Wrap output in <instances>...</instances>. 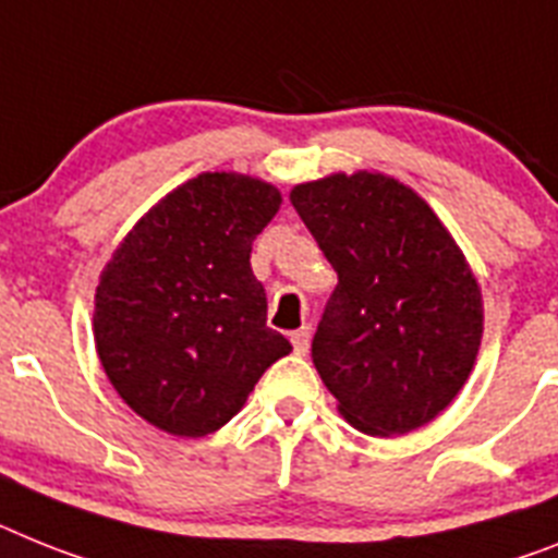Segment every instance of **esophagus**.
I'll list each match as a JSON object with an SVG mask.
<instances>
[{"mask_svg":"<svg viewBox=\"0 0 558 558\" xmlns=\"http://www.w3.org/2000/svg\"><path fill=\"white\" fill-rule=\"evenodd\" d=\"M292 345H294V354H306L308 351V329L303 326V329L292 331Z\"/></svg>","mask_w":558,"mask_h":558,"instance_id":"obj_1","label":"esophagus"}]
</instances>
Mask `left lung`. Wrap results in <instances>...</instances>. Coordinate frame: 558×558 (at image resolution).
I'll return each instance as SVG.
<instances>
[{
	"label": "left lung",
	"instance_id": "obj_1",
	"mask_svg": "<svg viewBox=\"0 0 558 558\" xmlns=\"http://www.w3.org/2000/svg\"><path fill=\"white\" fill-rule=\"evenodd\" d=\"M292 207L337 271L312 360L340 414L372 437L434 420L482 337L480 287L448 229L416 192L372 172L294 186Z\"/></svg>",
	"mask_w": 558,
	"mask_h": 558
}]
</instances>
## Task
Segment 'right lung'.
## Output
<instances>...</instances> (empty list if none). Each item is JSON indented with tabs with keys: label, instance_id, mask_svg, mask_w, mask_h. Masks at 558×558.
I'll return each mask as SVG.
<instances>
[{
	"label": "right lung",
	"instance_id": "1",
	"mask_svg": "<svg viewBox=\"0 0 558 558\" xmlns=\"http://www.w3.org/2000/svg\"><path fill=\"white\" fill-rule=\"evenodd\" d=\"M280 207L257 178L204 172L124 238L96 289L98 360L130 409L175 437L229 423L292 345L266 326L252 241Z\"/></svg>",
	"mask_w": 558,
	"mask_h": 558
}]
</instances>
